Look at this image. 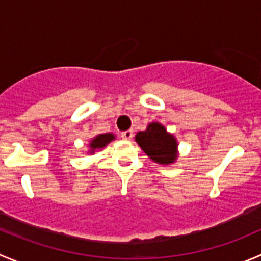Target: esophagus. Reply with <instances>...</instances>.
Returning a JSON list of instances; mask_svg holds the SVG:
<instances>
[{
    "label": "esophagus",
    "instance_id": "obj_1",
    "mask_svg": "<svg viewBox=\"0 0 261 261\" xmlns=\"http://www.w3.org/2000/svg\"><path fill=\"white\" fill-rule=\"evenodd\" d=\"M134 136V133L133 130H127V131H123L122 134H121V138L123 139V140H131Z\"/></svg>",
    "mask_w": 261,
    "mask_h": 261
}]
</instances>
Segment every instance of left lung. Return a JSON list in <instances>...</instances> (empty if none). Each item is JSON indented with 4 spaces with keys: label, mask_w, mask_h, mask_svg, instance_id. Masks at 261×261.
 I'll return each mask as SVG.
<instances>
[{
    "label": "left lung",
    "mask_w": 261,
    "mask_h": 261,
    "mask_svg": "<svg viewBox=\"0 0 261 261\" xmlns=\"http://www.w3.org/2000/svg\"><path fill=\"white\" fill-rule=\"evenodd\" d=\"M136 143L158 164H172L177 159V140L159 122H151L145 131H139Z\"/></svg>",
    "instance_id": "8db88e82"
}]
</instances>
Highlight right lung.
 Wrapping results in <instances>:
<instances>
[{
  "label": "right lung",
  "mask_w": 261,
  "mask_h": 261,
  "mask_svg": "<svg viewBox=\"0 0 261 261\" xmlns=\"http://www.w3.org/2000/svg\"><path fill=\"white\" fill-rule=\"evenodd\" d=\"M115 139L114 134H99L96 138L92 139L91 144H89V147H91V152H94L97 149H103L105 146L109 143H111Z\"/></svg>",
  "instance_id": "add662e5"
}]
</instances>
